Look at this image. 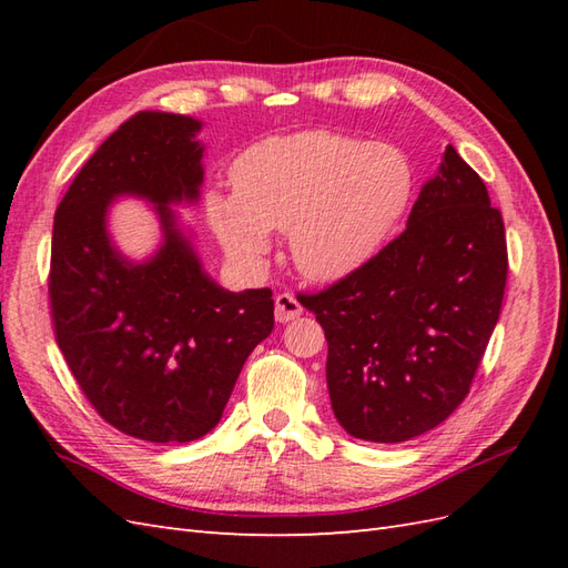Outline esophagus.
Returning <instances> with one entry per match:
<instances>
[{"mask_svg":"<svg viewBox=\"0 0 568 568\" xmlns=\"http://www.w3.org/2000/svg\"><path fill=\"white\" fill-rule=\"evenodd\" d=\"M303 315V305L293 293H277L275 295V320L291 322Z\"/></svg>","mask_w":568,"mask_h":568,"instance_id":"esophagus-1","label":"esophagus"}]
</instances>
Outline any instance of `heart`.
I'll return each mask as SVG.
<instances>
[{"label":"heart","mask_w":568,"mask_h":568,"mask_svg":"<svg viewBox=\"0 0 568 568\" xmlns=\"http://www.w3.org/2000/svg\"><path fill=\"white\" fill-rule=\"evenodd\" d=\"M234 197L210 195L216 236L236 261L268 251V232H287L300 271L339 281L376 256L415 195V168L390 143L332 129L271 136L239 155Z\"/></svg>","instance_id":"b5f03b06"}]
</instances>
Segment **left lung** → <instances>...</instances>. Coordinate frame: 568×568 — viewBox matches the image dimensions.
Segmentation results:
<instances>
[{
	"label": "left lung",
	"mask_w": 568,
	"mask_h": 568,
	"mask_svg": "<svg viewBox=\"0 0 568 568\" xmlns=\"http://www.w3.org/2000/svg\"><path fill=\"white\" fill-rule=\"evenodd\" d=\"M508 244L486 183L454 146L407 229L364 268L305 293L327 336V388L356 439L419 437L466 400L496 329Z\"/></svg>",
	"instance_id": "8db88e82"
}]
</instances>
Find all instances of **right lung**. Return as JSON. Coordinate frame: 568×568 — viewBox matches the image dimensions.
<instances>
[{
	"label": "right lung",
	"instance_id": "obj_1",
	"mask_svg": "<svg viewBox=\"0 0 568 568\" xmlns=\"http://www.w3.org/2000/svg\"><path fill=\"white\" fill-rule=\"evenodd\" d=\"M200 122L139 112L80 168L53 222L48 300L55 342L98 415L143 442H192L220 422L248 354L273 332V293H229L200 268L168 204L202 185ZM139 194L166 241L129 264L105 236V204Z\"/></svg>",
	"mask_w": 568,
	"mask_h": 568
}]
</instances>
